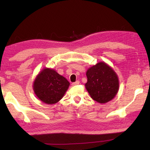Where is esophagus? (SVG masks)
Segmentation results:
<instances>
[{"instance_id":"1","label":"esophagus","mask_w":150,"mask_h":150,"mask_svg":"<svg viewBox=\"0 0 150 150\" xmlns=\"http://www.w3.org/2000/svg\"><path fill=\"white\" fill-rule=\"evenodd\" d=\"M80 84V82L78 80H77L76 82H73L72 83V86H76V85H78V84Z\"/></svg>"}]
</instances>
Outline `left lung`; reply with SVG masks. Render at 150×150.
Listing matches in <instances>:
<instances>
[{
	"mask_svg": "<svg viewBox=\"0 0 150 150\" xmlns=\"http://www.w3.org/2000/svg\"><path fill=\"white\" fill-rule=\"evenodd\" d=\"M86 76V88L95 101L104 104L112 100L118 91L117 76L104 62H99L89 68Z\"/></svg>",
	"mask_w": 150,
	"mask_h": 150,
	"instance_id": "left-lung-1",
	"label": "left lung"
}]
</instances>
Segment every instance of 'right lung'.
I'll return each instance as SVG.
<instances>
[{"mask_svg":"<svg viewBox=\"0 0 150 150\" xmlns=\"http://www.w3.org/2000/svg\"><path fill=\"white\" fill-rule=\"evenodd\" d=\"M70 83L55 70L45 68L34 82V90L41 101L53 104L62 99Z\"/></svg>","mask_w":150,"mask_h":150,"instance_id":"right-lung-1","label":"right lung"}]
</instances>
